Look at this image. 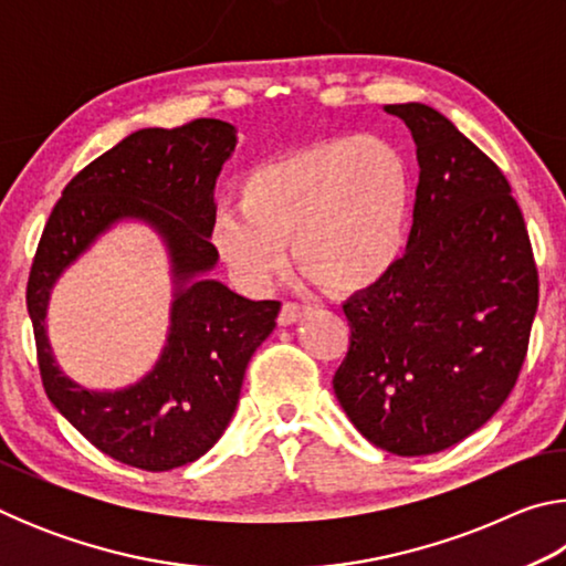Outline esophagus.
Wrapping results in <instances>:
<instances>
[{"label":"esophagus","mask_w":566,"mask_h":566,"mask_svg":"<svg viewBox=\"0 0 566 566\" xmlns=\"http://www.w3.org/2000/svg\"><path fill=\"white\" fill-rule=\"evenodd\" d=\"M306 312H310V306L296 304V302H284L282 304V312H280V319H276V322H280L282 327H290V324L300 322Z\"/></svg>","instance_id":"esophagus-1"}]
</instances>
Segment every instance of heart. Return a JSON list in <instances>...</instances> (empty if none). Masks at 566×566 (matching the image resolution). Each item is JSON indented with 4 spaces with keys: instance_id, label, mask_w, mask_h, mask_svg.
<instances>
[{
    "instance_id": "b5f03b06",
    "label": "heart",
    "mask_w": 566,
    "mask_h": 566,
    "mask_svg": "<svg viewBox=\"0 0 566 566\" xmlns=\"http://www.w3.org/2000/svg\"><path fill=\"white\" fill-rule=\"evenodd\" d=\"M415 179L395 142L322 139L252 167L239 205L219 207L212 247L247 292H262L294 262L334 294L387 280L405 254Z\"/></svg>"
}]
</instances>
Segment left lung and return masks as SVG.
<instances>
[{"label": "left lung", "instance_id": "8db88e82", "mask_svg": "<svg viewBox=\"0 0 566 566\" xmlns=\"http://www.w3.org/2000/svg\"><path fill=\"white\" fill-rule=\"evenodd\" d=\"M385 112L417 145L415 224L387 280L344 302L352 337L332 385L364 439L424 457L476 432L510 397L539 282L500 167L427 104Z\"/></svg>", "mask_w": 566, "mask_h": 566}]
</instances>
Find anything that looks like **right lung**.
<instances>
[{"label": "right lung", "mask_w": 566, "mask_h": 566, "mask_svg": "<svg viewBox=\"0 0 566 566\" xmlns=\"http://www.w3.org/2000/svg\"><path fill=\"white\" fill-rule=\"evenodd\" d=\"M234 147V124L222 119L129 134L64 187L36 247L27 310L46 397L99 452L145 472L189 464L217 444L232 421L249 359L276 327L280 302H252L209 276L219 262L209 242L214 187ZM122 223L147 226L166 247L170 327L145 378L94 390L55 361L45 310L63 272Z\"/></svg>", "instance_id": "1"}]
</instances>
